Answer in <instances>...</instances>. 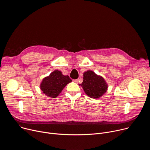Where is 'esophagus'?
Returning a JSON list of instances; mask_svg holds the SVG:
<instances>
[{
    "instance_id": "1",
    "label": "esophagus",
    "mask_w": 150,
    "mask_h": 150,
    "mask_svg": "<svg viewBox=\"0 0 150 150\" xmlns=\"http://www.w3.org/2000/svg\"><path fill=\"white\" fill-rule=\"evenodd\" d=\"M74 81L75 82H76V83H78V81H79V79H74Z\"/></svg>"
}]
</instances>
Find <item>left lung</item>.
Instances as JSON below:
<instances>
[{"label": "left lung", "instance_id": "1", "mask_svg": "<svg viewBox=\"0 0 150 150\" xmlns=\"http://www.w3.org/2000/svg\"><path fill=\"white\" fill-rule=\"evenodd\" d=\"M79 85L82 87L85 94L93 98L102 96L108 88L104 78L91 71L84 72L83 82Z\"/></svg>", "mask_w": 150, "mask_h": 150}]
</instances>
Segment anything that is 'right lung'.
Listing matches in <instances>:
<instances>
[{
  "label": "right lung",
  "mask_w": 150,
  "mask_h": 150,
  "mask_svg": "<svg viewBox=\"0 0 150 150\" xmlns=\"http://www.w3.org/2000/svg\"><path fill=\"white\" fill-rule=\"evenodd\" d=\"M71 82L72 79L68 75H63L60 71L56 70L43 79L40 85V89L47 96L56 98Z\"/></svg>",
  "instance_id": "obj_1"
}]
</instances>
